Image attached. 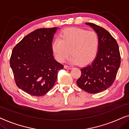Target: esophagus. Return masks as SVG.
<instances>
[{
    "mask_svg": "<svg viewBox=\"0 0 129 129\" xmlns=\"http://www.w3.org/2000/svg\"><path fill=\"white\" fill-rule=\"evenodd\" d=\"M64 68H66V69H67V70H70V69H71V68H72L71 67L68 66H67V65H65V66H64Z\"/></svg>",
    "mask_w": 129,
    "mask_h": 129,
    "instance_id": "1",
    "label": "esophagus"
}]
</instances>
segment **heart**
<instances>
[{"instance_id": "b5f03b06", "label": "heart", "mask_w": 129, "mask_h": 129, "mask_svg": "<svg viewBox=\"0 0 129 129\" xmlns=\"http://www.w3.org/2000/svg\"><path fill=\"white\" fill-rule=\"evenodd\" d=\"M99 47L97 34L80 28L63 30L59 38L56 39L52 45L53 54L58 61L62 62L71 54V62L78 63L81 66L87 65L93 61Z\"/></svg>"}]
</instances>
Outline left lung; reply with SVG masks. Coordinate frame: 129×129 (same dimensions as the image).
Returning a JSON list of instances; mask_svg holds the SVG:
<instances>
[{"mask_svg":"<svg viewBox=\"0 0 129 129\" xmlns=\"http://www.w3.org/2000/svg\"><path fill=\"white\" fill-rule=\"evenodd\" d=\"M97 34L99 47L91 63L81 69V75L77 81L78 86L85 91L96 94L104 91L114 82L121 62L118 44L110 34L92 23H86Z\"/></svg>","mask_w":129,"mask_h":129,"instance_id":"left-lung-1","label":"left lung"}]
</instances>
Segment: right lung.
<instances>
[{"label":"right lung","instance_id":"1","mask_svg":"<svg viewBox=\"0 0 129 129\" xmlns=\"http://www.w3.org/2000/svg\"><path fill=\"white\" fill-rule=\"evenodd\" d=\"M59 27L40 28L25 36L10 58L16 84L33 96L44 95L54 86L63 66L54 59L52 41Z\"/></svg>","mask_w":129,"mask_h":129}]
</instances>
